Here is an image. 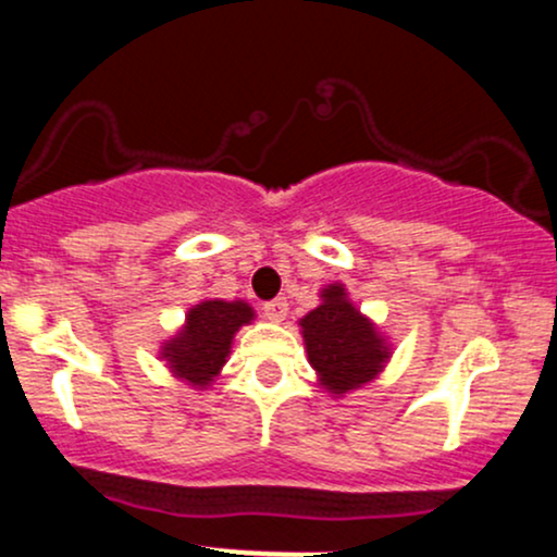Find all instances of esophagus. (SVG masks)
Here are the masks:
<instances>
[{
  "label": "esophagus",
  "instance_id": "34e87169",
  "mask_svg": "<svg viewBox=\"0 0 557 557\" xmlns=\"http://www.w3.org/2000/svg\"><path fill=\"white\" fill-rule=\"evenodd\" d=\"M264 314H267V319H272V322H283V319L287 317V300L285 298L267 300Z\"/></svg>",
  "mask_w": 557,
  "mask_h": 557
}]
</instances>
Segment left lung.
<instances>
[{
  "label": "left lung",
  "mask_w": 557,
  "mask_h": 557,
  "mask_svg": "<svg viewBox=\"0 0 557 557\" xmlns=\"http://www.w3.org/2000/svg\"><path fill=\"white\" fill-rule=\"evenodd\" d=\"M300 337L317 385L332 398H345L385 372L393 343L348 296L343 283L319 290V306L298 319Z\"/></svg>",
  "instance_id": "1"
}]
</instances>
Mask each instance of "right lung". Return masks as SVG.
Wrapping results in <instances>:
<instances>
[{"label":"right lung","mask_w":557,"mask_h":557,"mask_svg":"<svg viewBox=\"0 0 557 557\" xmlns=\"http://www.w3.org/2000/svg\"><path fill=\"white\" fill-rule=\"evenodd\" d=\"M257 319L251 304L235 298H203L185 311V322L175 335L159 345V361L172 376L194 389L214 385L233 350L235 332Z\"/></svg>","instance_id":"1"}]
</instances>
